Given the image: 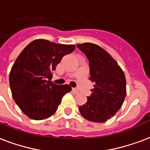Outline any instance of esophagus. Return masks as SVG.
Masks as SVG:
<instances>
[{"mask_svg":"<svg viewBox=\"0 0 150 150\" xmlns=\"http://www.w3.org/2000/svg\"><path fill=\"white\" fill-rule=\"evenodd\" d=\"M72 91H73V92H74V93H79V90H78L77 89H75V88H72Z\"/></svg>","mask_w":150,"mask_h":150,"instance_id":"esophagus-1","label":"esophagus"}]
</instances>
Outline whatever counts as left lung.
Returning a JSON list of instances; mask_svg holds the SVG:
<instances>
[{
	"mask_svg": "<svg viewBox=\"0 0 150 150\" xmlns=\"http://www.w3.org/2000/svg\"><path fill=\"white\" fill-rule=\"evenodd\" d=\"M77 46L89 60L90 80L93 83L91 95L79 110L86 120L104 123L115 116L124 101L125 75L116 60L99 45L86 42Z\"/></svg>",
	"mask_w": 150,
	"mask_h": 150,
	"instance_id": "left-lung-1",
	"label": "left lung"
}]
</instances>
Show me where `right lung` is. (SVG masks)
Instances as JSON below:
<instances>
[{"label": "right lung", "mask_w": 150, "mask_h": 150, "mask_svg": "<svg viewBox=\"0 0 150 150\" xmlns=\"http://www.w3.org/2000/svg\"><path fill=\"white\" fill-rule=\"evenodd\" d=\"M75 49L74 45L37 39L17 57L9 74V84L14 100L29 118L41 120L50 117L64 95L71 90L69 85H57L50 79L63 57Z\"/></svg>", "instance_id": "right-lung-1"}]
</instances>
